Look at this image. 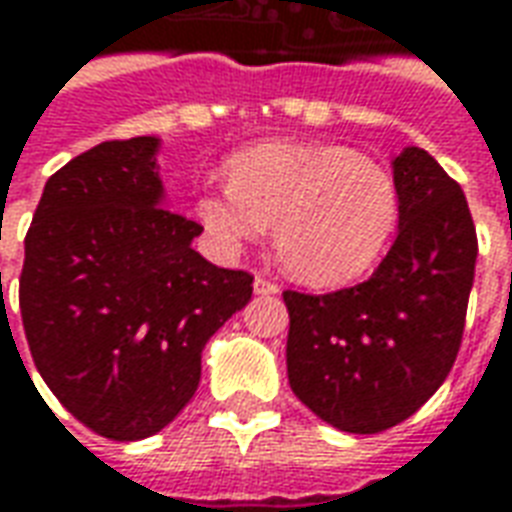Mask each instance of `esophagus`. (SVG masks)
<instances>
[{"mask_svg": "<svg viewBox=\"0 0 512 512\" xmlns=\"http://www.w3.org/2000/svg\"><path fill=\"white\" fill-rule=\"evenodd\" d=\"M255 293H263V296H274V293H279V285L274 282V279L263 277V274H257L255 277Z\"/></svg>", "mask_w": 512, "mask_h": 512, "instance_id": "obj_1", "label": "esophagus"}]
</instances>
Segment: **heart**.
Here are the masks:
<instances>
[{"label": "heart", "instance_id": "b5f03b06", "mask_svg": "<svg viewBox=\"0 0 512 512\" xmlns=\"http://www.w3.org/2000/svg\"><path fill=\"white\" fill-rule=\"evenodd\" d=\"M230 189L197 197V219L222 255H238L274 224L282 266L332 288L376 266L400 219L389 169L340 145L271 139L224 164Z\"/></svg>", "mask_w": 512, "mask_h": 512}]
</instances>
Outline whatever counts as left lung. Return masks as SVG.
<instances>
[{
  "label": "left lung",
  "instance_id": "obj_1",
  "mask_svg": "<svg viewBox=\"0 0 512 512\" xmlns=\"http://www.w3.org/2000/svg\"><path fill=\"white\" fill-rule=\"evenodd\" d=\"M392 167L400 230L373 277L321 296L282 293L290 389L345 433L395 428L444 384L474 282L477 233L458 180L422 147Z\"/></svg>",
  "mask_w": 512,
  "mask_h": 512
}]
</instances>
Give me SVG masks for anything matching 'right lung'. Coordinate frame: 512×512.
I'll use <instances>...</instances> for the list:
<instances>
[{
  "label": "right lung",
  "mask_w": 512,
  "mask_h": 512,
  "mask_svg": "<svg viewBox=\"0 0 512 512\" xmlns=\"http://www.w3.org/2000/svg\"><path fill=\"white\" fill-rule=\"evenodd\" d=\"M153 136L109 139L43 189L18 277L29 354L54 397L112 441L147 439L200 384L211 334L252 274L191 249L197 222L161 208Z\"/></svg>",
  "instance_id": "add662e5"
}]
</instances>
